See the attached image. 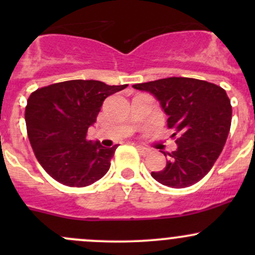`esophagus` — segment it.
<instances>
[{"label": "esophagus", "mask_w": 255, "mask_h": 255, "mask_svg": "<svg viewBox=\"0 0 255 255\" xmlns=\"http://www.w3.org/2000/svg\"><path fill=\"white\" fill-rule=\"evenodd\" d=\"M137 149H138V151L142 154V155H146V154L150 151L148 148H145V146H142V145H137Z\"/></svg>", "instance_id": "34e87169"}]
</instances>
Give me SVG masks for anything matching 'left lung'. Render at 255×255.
<instances>
[{
	"mask_svg": "<svg viewBox=\"0 0 255 255\" xmlns=\"http://www.w3.org/2000/svg\"><path fill=\"white\" fill-rule=\"evenodd\" d=\"M133 87L158 100L168 127L175 130L171 137L177 135V148L169 153L165 168L151 171V176L174 189L196 184L211 170L230 133L232 106L226 91L191 78H166Z\"/></svg>",
	"mask_w": 255,
	"mask_h": 255,
	"instance_id": "obj_1",
	"label": "left lung"
}]
</instances>
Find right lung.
<instances>
[{
	"label": "right lung",
	"instance_id": "right-lung-1",
	"mask_svg": "<svg viewBox=\"0 0 255 255\" xmlns=\"http://www.w3.org/2000/svg\"><path fill=\"white\" fill-rule=\"evenodd\" d=\"M97 80H70L38 89L25 107L28 138L45 171L60 184L84 187L109 171L117 149L87 140L105 99L126 89Z\"/></svg>",
	"mask_w": 255,
	"mask_h": 255
}]
</instances>
